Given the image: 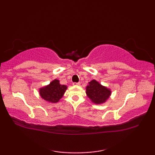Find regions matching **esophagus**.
Returning a JSON list of instances; mask_svg holds the SVG:
<instances>
[{
  "mask_svg": "<svg viewBox=\"0 0 155 155\" xmlns=\"http://www.w3.org/2000/svg\"><path fill=\"white\" fill-rule=\"evenodd\" d=\"M74 86H80L81 83H73Z\"/></svg>",
  "mask_w": 155,
  "mask_h": 155,
  "instance_id": "34e87169",
  "label": "esophagus"
}]
</instances>
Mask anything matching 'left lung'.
Returning <instances> with one entry per match:
<instances>
[{
    "mask_svg": "<svg viewBox=\"0 0 155 155\" xmlns=\"http://www.w3.org/2000/svg\"><path fill=\"white\" fill-rule=\"evenodd\" d=\"M112 91L110 88L102 85L96 80H92L86 87L87 96L92 103L96 104H102L109 99Z\"/></svg>",
    "mask_w": 155,
    "mask_h": 155,
    "instance_id": "obj_1",
    "label": "left lung"
}]
</instances>
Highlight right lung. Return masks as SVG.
I'll use <instances>...</instances> for the list:
<instances>
[{
	"label": "right lung",
	"mask_w": 155,
	"mask_h": 155,
	"mask_svg": "<svg viewBox=\"0 0 155 155\" xmlns=\"http://www.w3.org/2000/svg\"><path fill=\"white\" fill-rule=\"evenodd\" d=\"M67 86L61 84L58 79H54L47 85L38 89L41 97L49 103H57L64 96Z\"/></svg>",
	"instance_id": "obj_1"
}]
</instances>
